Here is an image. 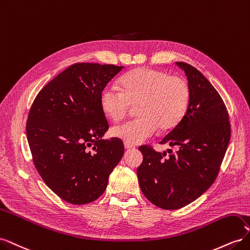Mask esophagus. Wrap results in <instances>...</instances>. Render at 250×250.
Wrapping results in <instances>:
<instances>
[{
    "label": "esophagus",
    "instance_id": "34e87169",
    "mask_svg": "<svg viewBox=\"0 0 250 250\" xmlns=\"http://www.w3.org/2000/svg\"><path fill=\"white\" fill-rule=\"evenodd\" d=\"M124 146H125V149H133L134 148L133 145H130V144H127V143L124 144Z\"/></svg>",
    "mask_w": 250,
    "mask_h": 250
}]
</instances>
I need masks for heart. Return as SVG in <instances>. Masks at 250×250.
I'll list each match as a JSON object with an SVG mask.
<instances>
[{
	"label": "heart",
	"mask_w": 250,
	"mask_h": 250,
	"mask_svg": "<svg viewBox=\"0 0 250 250\" xmlns=\"http://www.w3.org/2000/svg\"><path fill=\"white\" fill-rule=\"evenodd\" d=\"M119 85L121 90L111 87L102 90L100 107L113 122H119L131 105H137L138 118L111 130L113 137L130 145L150 138L157 127L161 131L175 128L190 103V86L185 79L151 67H139L125 74Z\"/></svg>",
	"instance_id": "heart-1"
}]
</instances>
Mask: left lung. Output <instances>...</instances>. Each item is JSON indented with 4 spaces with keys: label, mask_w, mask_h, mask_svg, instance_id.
Returning a JSON list of instances; mask_svg holds the SVG:
<instances>
[{
    "label": "left lung",
    "mask_w": 250,
    "mask_h": 250,
    "mask_svg": "<svg viewBox=\"0 0 250 250\" xmlns=\"http://www.w3.org/2000/svg\"><path fill=\"white\" fill-rule=\"evenodd\" d=\"M190 86V103L180 123L161 144L176 146L168 157L141 146L137 174L141 190L154 206L178 209L201 196L215 181L230 140L228 109L210 82L191 64L176 62ZM169 151V150H168Z\"/></svg>",
    "instance_id": "left-lung-1"
}]
</instances>
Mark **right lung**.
<instances>
[{
    "mask_svg": "<svg viewBox=\"0 0 250 250\" xmlns=\"http://www.w3.org/2000/svg\"><path fill=\"white\" fill-rule=\"evenodd\" d=\"M123 67L72 64L41 90L30 108L26 132L34 166L66 202L99 198L124 154L120 139L102 140L108 123L100 107L101 92Z\"/></svg>",
    "mask_w": 250,
    "mask_h": 250,
    "instance_id": "right-lung-1",
    "label": "right lung"
}]
</instances>
